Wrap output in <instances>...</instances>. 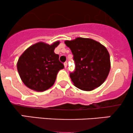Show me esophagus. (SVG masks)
<instances>
[{
    "label": "esophagus",
    "mask_w": 133,
    "mask_h": 133,
    "mask_svg": "<svg viewBox=\"0 0 133 133\" xmlns=\"http://www.w3.org/2000/svg\"><path fill=\"white\" fill-rule=\"evenodd\" d=\"M67 62H65V63H64V66H65V68H67Z\"/></svg>",
    "instance_id": "1"
}]
</instances>
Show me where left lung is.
I'll list each match as a JSON object with an SVG mask.
<instances>
[{
	"instance_id": "1",
	"label": "left lung",
	"mask_w": 133,
	"mask_h": 133,
	"mask_svg": "<svg viewBox=\"0 0 133 133\" xmlns=\"http://www.w3.org/2000/svg\"><path fill=\"white\" fill-rule=\"evenodd\" d=\"M75 62V71L70 74L73 85L90 91L101 86L110 71V57L107 48L91 38L78 37L65 40Z\"/></svg>"
}]
</instances>
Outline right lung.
Here are the masks:
<instances>
[{
  "label": "right lung",
  "instance_id": "obj_1",
  "mask_svg": "<svg viewBox=\"0 0 133 133\" xmlns=\"http://www.w3.org/2000/svg\"><path fill=\"white\" fill-rule=\"evenodd\" d=\"M60 41L49 45L40 42L26 48L17 63L18 74L24 85L36 91H43L54 85L57 73L64 65L59 61L55 48Z\"/></svg>",
  "mask_w": 133,
  "mask_h": 133
}]
</instances>
